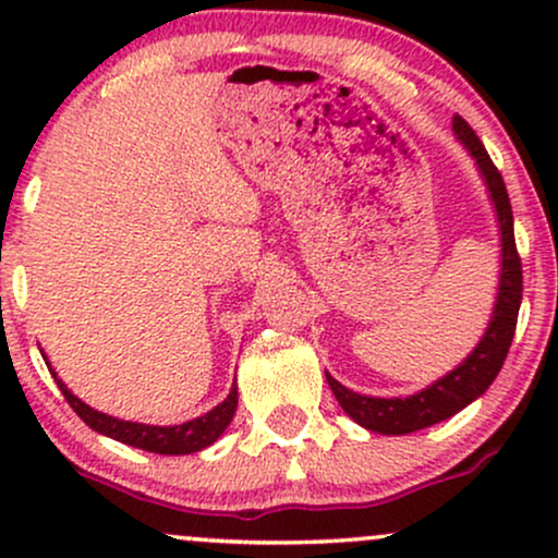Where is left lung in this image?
I'll list each match as a JSON object with an SVG mask.
<instances>
[{"label":"left lung","mask_w":558,"mask_h":558,"mask_svg":"<svg viewBox=\"0 0 558 558\" xmlns=\"http://www.w3.org/2000/svg\"><path fill=\"white\" fill-rule=\"evenodd\" d=\"M453 133L466 146V151L475 157L498 215V230H501V280H498L496 306H493L488 330H485L483 341L475 345V351L446 377L435 380L433 386L420 390V393L407 396V399H375V396L354 393V390L341 386L336 377L325 373L328 386L336 393L343 412L373 433L407 435L462 412L466 403L483 396L490 383L496 380V375L501 373L511 338H514L517 330V315H520L522 304V262L520 254H517L514 215H511L506 183L501 172L493 165L490 155L485 151L483 141L477 138V133L459 114H453Z\"/></svg>","instance_id":"left-lung-1"}]
</instances>
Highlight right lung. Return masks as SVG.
I'll return each instance as SVG.
<instances>
[{"label":"right lung","mask_w":558,"mask_h":558,"mask_svg":"<svg viewBox=\"0 0 558 558\" xmlns=\"http://www.w3.org/2000/svg\"><path fill=\"white\" fill-rule=\"evenodd\" d=\"M49 364V362H47ZM57 386H60L62 396H65L73 412L86 422L88 427L96 433L107 435V438L120 440V444L141 448V451H151V453H170V457H181V453H194L202 451V448L213 446L226 427L233 420L235 407H239V388H230L228 399L222 403H217L213 412L202 414V417L183 422V425H170V427H159V425H144V422H125L118 417H110V414H101L96 409L83 403L78 396H73L68 390L65 383L57 377L52 369Z\"/></svg>","instance_id":"1"}]
</instances>
